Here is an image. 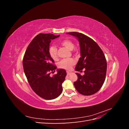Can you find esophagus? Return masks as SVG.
<instances>
[{"label":"esophagus","mask_w":129,"mask_h":129,"mask_svg":"<svg viewBox=\"0 0 129 129\" xmlns=\"http://www.w3.org/2000/svg\"><path fill=\"white\" fill-rule=\"evenodd\" d=\"M67 74L68 75H69L70 74H71V72H67Z\"/></svg>","instance_id":"esophagus-1"}]
</instances>
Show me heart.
Segmentation results:
<instances>
[{"instance_id":"heart-1","label":"heart","mask_w":129,"mask_h":129,"mask_svg":"<svg viewBox=\"0 0 129 129\" xmlns=\"http://www.w3.org/2000/svg\"><path fill=\"white\" fill-rule=\"evenodd\" d=\"M60 45L65 47L66 48L70 50H72L74 48V44L71 40L69 39H65L60 42ZM49 55L53 59L56 60L57 58V49L55 46H50L48 49ZM75 62L73 58H67V59L62 60L60 62L58 66L61 68L66 70L71 69L72 66L75 64Z\"/></svg>"}]
</instances>
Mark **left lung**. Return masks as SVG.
<instances>
[{"label":"left lung","instance_id":"8db88e82","mask_svg":"<svg viewBox=\"0 0 129 129\" xmlns=\"http://www.w3.org/2000/svg\"><path fill=\"white\" fill-rule=\"evenodd\" d=\"M67 34L76 37L79 41L81 57L75 71L85 69L83 76L76 73L78 79L74 82V86L82 95L94 94L102 87L106 76L107 63L104 54L97 43L85 35L78 32Z\"/></svg>","mask_w":129,"mask_h":129}]
</instances>
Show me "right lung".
<instances>
[{
	"label": "right lung",
	"mask_w": 129,
	"mask_h": 129,
	"mask_svg": "<svg viewBox=\"0 0 129 129\" xmlns=\"http://www.w3.org/2000/svg\"><path fill=\"white\" fill-rule=\"evenodd\" d=\"M53 34L40 33L35 37L27 48L23 58L24 71L33 90L45 100H53L62 93V84L67 73L64 69H57L48 52L52 40L59 37Z\"/></svg>",
	"instance_id": "1"
}]
</instances>
